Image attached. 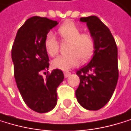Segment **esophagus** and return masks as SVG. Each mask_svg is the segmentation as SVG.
Segmentation results:
<instances>
[{
    "mask_svg": "<svg viewBox=\"0 0 131 131\" xmlns=\"http://www.w3.org/2000/svg\"><path fill=\"white\" fill-rule=\"evenodd\" d=\"M71 75V72H69V71H65L64 72V77L65 78H68V77H69Z\"/></svg>",
    "mask_w": 131,
    "mask_h": 131,
    "instance_id": "1",
    "label": "esophagus"
}]
</instances>
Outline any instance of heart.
<instances>
[{"instance_id": "obj_1", "label": "heart", "mask_w": 131, "mask_h": 131, "mask_svg": "<svg viewBox=\"0 0 131 131\" xmlns=\"http://www.w3.org/2000/svg\"><path fill=\"white\" fill-rule=\"evenodd\" d=\"M58 33L62 41L68 42L67 53L69 54L55 58L52 61L54 68L64 71H69L78 66L81 60L86 62L91 59L95 52V42L90 33H81L80 28L71 21L62 25L58 29ZM44 46L50 57H55L58 53L59 43L52 32L46 36Z\"/></svg>"}]
</instances>
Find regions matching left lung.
Instances as JSON below:
<instances>
[{"instance_id": "1", "label": "left lung", "mask_w": 131, "mask_h": 131, "mask_svg": "<svg viewBox=\"0 0 131 131\" xmlns=\"http://www.w3.org/2000/svg\"><path fill=\"white\" fill-rule=\"evenodd\" d=\"M80 21L86 22L95 48L91 61L77 71L80 84L75 95L82 107L98 110L110 101L116 86L117 46L109 28L98 17L81 18Z\"/></svg>"}]
</instances>
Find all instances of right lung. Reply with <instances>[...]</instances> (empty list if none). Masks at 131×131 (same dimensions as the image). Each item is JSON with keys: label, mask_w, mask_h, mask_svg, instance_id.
I'll use <instances>...</instances> for the list:
<instances>
[{"label": "right lung", "mask_w": 131, "mask_h": 131, "mask_svg": "<svg viewBox=\"0 0 131 131\" xmlns=\"http://www.w3.org/2000/svg\"><path fill=\"white\" fill-rule=\"evenodd\" d=\"M57 24V21L39 16L27 19L18 29L12 49L14 74L20 94L28 106L40 113L56 106L57 89L64 78L59 69L45 78L42 75L50 65L45 37Z\"/></svg>", "instance_id": "add662e5"}]
</instances>
